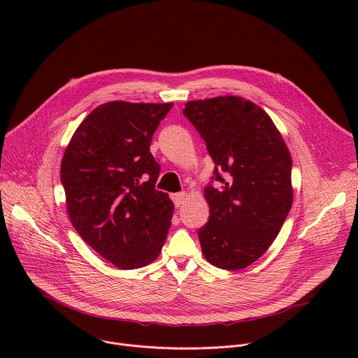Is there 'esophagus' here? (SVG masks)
<instances>
[{"instance_id": "1", "label": "esophagus", "mask_w": 358, "mask_h": 358, "mask_svg": "<svg viewBox=\"0 0 358 358\" xmlns=\"http://www.w3.org/2000/svg\"><path fill=\"white\" fill-rule=\"evenodd\" d=\"M185 196H187V194H185V192H177V194H173V195H171V198H173V201H174V206H176V207H181V203L184 202Z\"/></svg>"}]
</instances>
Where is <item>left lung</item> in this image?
Returning a JSON list of instances; mask_svg holds the SVG:
<instances>
[{
  "instance_id": "left-lung-1",
  "label": "left lung",
  "mask_w": 358,
  "mask_h": 358,
  "mask_svg": "<svg viewBox=\"0 0 358 358\" xmlns=\"http://www.w3.org/2000/svg\"><path fill=\"white\" fill-rule=\"evenodd\" d=\"M182 113L206 140L222 182L203 189L210 206V220L198 229L203 258L220 269H243L269 249L292 208L289 148L269 115L241 96L189 100Z\"/></svg>"
}]
</instances>
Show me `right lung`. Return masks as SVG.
Returning <instances> with one entry per match:
<instances>
[{
  "mask_svg": "<svg viewBox=\"0 0 358 358\" xmlns=\"http://www.w3.org/2000/svg\"><path fill=\"white\" fill-rule=\"evenodd\" d=\"M171 108L108 101L85 117L65 150L61 181L71 222L119 269L151 264L167 239L174 203L156 189L162 167L150 144Z\"/></svg>",
  "mask_w": 358,
  "mask_h": 358,
  "instance_id": "obj_1",
  "label": "right lung"
}]
</instances>
